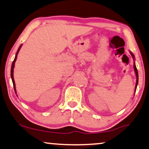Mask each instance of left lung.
Wrapping results in <instances>:
<instances>
[{
	"instance_id": "8db88e82",
	"label": "left lung",
	"mask_w": 149,
	"mask_h": 149,
	"mask_svg": "<svg viewBox=\"0 0 149 149\" xmlns=\"http://www.w3.org/2000/svg\"><path fill=\"white\" fill-rule=\"evenodd\" d=\"M130 54H131L132 58L134 59V55L132 54V52H130ZM134 72H135V74H136V86H135V91H136V89L137 87V85H138V80H139V75H138V71H137V69L136 67V65H135V63H134Z\"/></svg>"
}]
</instances>
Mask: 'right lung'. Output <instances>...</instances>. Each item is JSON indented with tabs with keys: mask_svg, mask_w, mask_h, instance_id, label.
<instances>
[{
	"mask_svg": "<svg viewBox=\"0 0 149 149\" xmlns=\"http://www.w3.org/2000/svg\"><path fill=\"white\" fill-rule=\"evenodd\" d=\"M22 45L19 47V49H18L17 52L16 53V55H15V59L14 61H13V63H12V66H11V71H10V75H11V78H12V81H13V86H14V90H15V92H16V88H15V80H14V77H13V70H14V67H15V61H16V59H17V55L18 53H19V52L20 50V49H21Z\"/></svg>",
	"mask_w": 149,
	"mask_h": 149,
	"instance_id": "obj_1",
	"label": "right lung"
}]
</instances>
